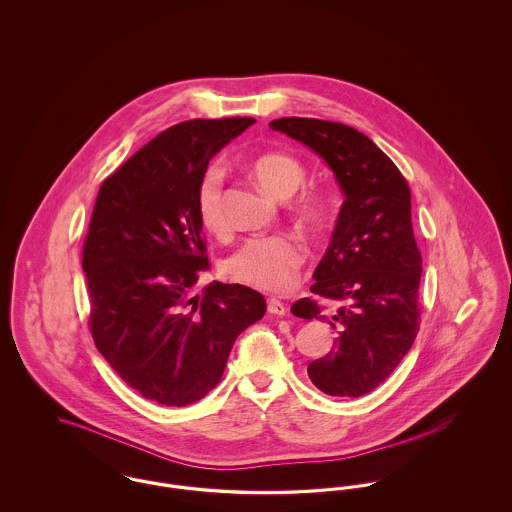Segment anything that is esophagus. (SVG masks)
<instances>
[{"label": "esophagus", "mask_w": 512, "mask_h": 512, "mask_svg": "<svg viewBox=\"0 0 512 512\" xmlns=\"http://www.w3.org/2000/svg\"><path fill=\"white\" fill-rule=\"evenodd\" d=\"M268 310L275 314V316H285L287 314V305L281 303L279 299H270L268 301Z\"/></svg>", "instance_id": "esophagus-1"}]
</instances>
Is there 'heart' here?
I'll return each instance as SVG.
<instances>
[{
    "instance_id": "b5f03b06",
    "label": "heart",
    "mask_w": 512,
    "mask_h": 512,
    "mask_svg": "<svg viewBox=\"0 0 512 512\" xmlns=\"http://www.w3.org/2000/svg\"><path fill=\"white\" fill-rule=\"evenodd\" d=\"M252 176L275 198L289 200L305 184V167L293 155L270 151L252 161ZM223 169L209 167L200 178L196 190L198 219L209 233L221 235L227 229ZM297 219L307 227H318L324 219V207L314 198H303L295 205ZM305 254L297 240L289 235H268L246 239L225 260V273L242 285L266 291L283 293L293 287Z\"/></svg>"
}]
</instances>
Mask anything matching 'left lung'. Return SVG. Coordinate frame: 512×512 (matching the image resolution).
Segmentation results:
<instances>
[{
    "label": "left lung",
    "instance_id": "8db88e82",
    "mask_svg": "<svg viewBox=\"0 0 512 512\" xmlns=\"http://www.w3.org/2000/svg\"><path fill=\"white\" fill-rule=\"evenodd\" d=\"M270 128L320 155L345 198L310 287L334 308L299 299L291 312L338 332L332 351L308 365L312 384L328 396L359 398L392 375L419 330L423 268L408 182L373 139L345 124L295 116Z\"/></svg>",
    "mask_w": 512,
    "mask_h": 512
}]
</instances>
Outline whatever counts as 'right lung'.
I'll return each instance as SVG.
<instances>
[{"mask_svg": "<svg viewBox=\"0 0 512 512\" xmlns=\"http://www.w3.org/2000/svg\"><path fill=\"white\" fill-rule=\"evenodd\" d=\"M254 118L188 120L151 139L99 190L83 244L91 334L118 376L161 406L217 386L233 343L266 314L264 297L213 281L196 190L215 153Z\"/></svg>", "mask_w": 512, "mask_h": 512, "instance_id": "right-lung-1", "label": "right lung"}]
</instances>
